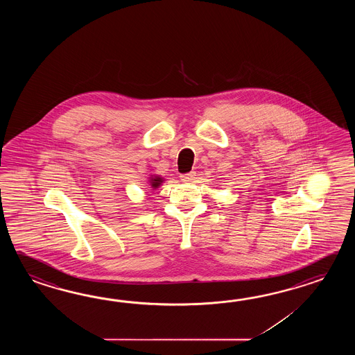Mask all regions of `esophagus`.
Segmentation results:
<instances>
[{
	"mask_svg": "<svg viewBox=\"0 0 355 355\" xmlns=\"http://www.w3.org/2000/svg\"><path fill=\"white\" fill-rule=\"evenodd\" d=\"M181 180L185 181V182H190V181L196 179V171H190L188 174H182L180 176Z\"/></svg>",
	"mask_w": 355,
	"mask_h": 355,
	"instance_id": "obj_1",
	"label": "esophagus"
}]
</instances>
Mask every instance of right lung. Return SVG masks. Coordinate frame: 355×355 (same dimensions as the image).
<instances>
[{
    "instance_id": "add662e5",
    "label": "right lung",
    "mask_w": 355,
    "mask_h": 355,
    "mask_svg": "<svg viewBox=\"0 0 355 355\" xmlns=\"http://www.w3.org/2000/svg\"><path fill=\"white\" fill-rule=\"evenodd\" d=\"M148 181H150V185H151L152 189H157L164 182V178H161V176H151Z\"/></svg>"
}]
</instances>
